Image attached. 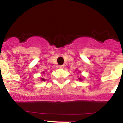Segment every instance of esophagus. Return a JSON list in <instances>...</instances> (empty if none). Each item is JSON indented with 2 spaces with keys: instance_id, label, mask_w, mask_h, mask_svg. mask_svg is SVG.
Returning a JSON list of instances; mask_svg holds the SVG:
<instances>
[{
  "instance_id": "esophagus-1",
  "label": "esophagus",
  "mask_w": 123,
  "mask_h": 123,
  "mask_svg": "<svg viewBox=\"0 0 123 123\" xmlns=\"http://www.w3.org/2000/svg\"><path fill=\"white\" fill-rule=\"evenodd\" d=\"M64 68V65H61L59 66V68H60V69H63Z\"/></svg>"
}]
</instances>
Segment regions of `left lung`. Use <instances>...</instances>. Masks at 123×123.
Segmentation results:
<instances>
[{
  "mask_svg": "<svg viewBox=\"0 0 123 123\" xmlns=\"http://www.w3.org/2000/svg\"><path fill=\"white\" fill-rule=\"evenodd\" d=\"M76 71H77V70H76ZM79 72H80V71H79ZM79 80H81V81L82 80V79H81V78H79Z\"/></svg>",
  "mask_w": 123,
  "mask_h": 123,
  "instance_id": "obj_1",
  "label": "left lung"
}]
</instances>
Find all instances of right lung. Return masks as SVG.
I'll return each instance as SVG.
<instances>
[{"mask_svg":"<svg viewBox=\"0 0 123 123\" xmlns=\"http://www.w3.org/2000/svg\"><path fill=\"white\" fill-rule=\"evenodd\" d=\"M42 73H43V74H44V72H43ZM40 80H41V81H45L46 80L44 79H43V78H40Z\"/></svg>","mask_w":123,"mask_h":123,"instance_id":"1","label":"right lung"}]
</instances>
